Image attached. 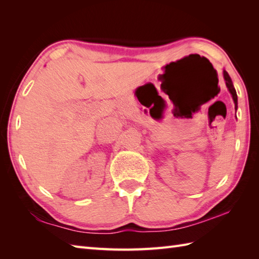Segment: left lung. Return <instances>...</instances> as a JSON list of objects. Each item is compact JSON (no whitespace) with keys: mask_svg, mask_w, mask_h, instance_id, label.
Masks as SVG:
<instances>
[{"mask_svg":"<svg viewBox=\"0 0 259 259\" xmlns=\"http://www.w3.org/2000/svg\"><path fill=\"white\" fill-rule=\"evenodd\" d=\"M224 78H225V82H226V86L228 91L231 92V94L233 96V100H234V103H235V108L237 107V94H236V91H235L234 86H233V82L231 77H229L228 73L227 72H224Z\"/></svg>","mask_w":259,"mask_h":259,"instance_id":"8db88e82","label":"left lung"}]
</instances>
